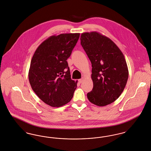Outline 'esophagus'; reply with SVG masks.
Segmentation results:
<instances>
[{"mask_svg": "<svg viewBox=\"0 0 151 151\" xmlns=\"http://www.w3.org/2000/svg\"><path fill=\"white\" fill-rule=\"evenodd\" d=\"M83 81H84V79H83V78L79 79V82L80 83H83Z\"/></svg>", "mask_w": 151, "mask_h": 151, "instance_id": "esophagus-1", "label": "esophagus"}]
</instances>
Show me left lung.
Masks as SVG:
<instances>
[{
	"instance_id": "1",
	"label": "left lung",
	"mask_w": 151,
	"mask_h": 151,
	"mask_svg": "<svg viewBox=\"0 0 151 151\" xmlns=\"http://www.w3.org/2000/svg\"><path fill=\"white\" fill-rule=\"evenodd\" d=\"M80 40L92 67L93 88L88 99L99 106L110 104L121 96L128 80L124 57L111 40L99 32L83 33Z\"/></svg>"
}]
</instances>
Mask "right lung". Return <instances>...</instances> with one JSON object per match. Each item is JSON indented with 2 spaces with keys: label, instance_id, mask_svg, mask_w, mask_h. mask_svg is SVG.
Listing matches in <instances>:
<instances>
[{
  "label": "right lung",
  "instance_id": "add662e5",
  "mask_svg": "<svg viewBox=\"0 0 151 151\" xmlns=\"http://www.w3.org/2000/svg\"><path fill=\"white\" fill-rule=\"evenodd\" d=\"M80 33L50 36L41 43L32 58L29 83L37 96L47 105L58 108L69 102L78 81L71 78L67 59L79 40Z\"/></svg>",
  "mask_w": 151,
  "mask_h": 151
}]
</instances>
